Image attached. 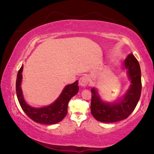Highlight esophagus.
I'll list each match as a JSON object with an SVG mask.
<instances>
[{
  "instance_id": "34e87169",
  "label": "esophagus",
  "mask_w": 154,
  "mask_h": 154,
  "mask_svg": "<svg viewBox=\"0 0 154 154\" xmlns=\"http://www.w3.org/2000/svg\"><path fill=\"white\" fill-rule=\"evenodd\" d=\"M79 85H81V86H82V87L87 86V85H88V83H89V78H88V76H85V75H84V76H82L79 79Z\"/></svg>"
}]
</instances>
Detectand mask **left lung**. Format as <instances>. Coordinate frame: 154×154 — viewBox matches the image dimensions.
<instances>
[{"label":"left lung","instance_id":"obj_1","mask_svg":"<svg viewBox=\"0 0 154 154\" xmlns=\"http://www.w3.org/2000/svg\"><path fill=\"white\" fill-rule=\"evenodd\" d=\"M124 68L127 70L130 85L123 97L116 103L104 102L96 89L93 88L91 90V113L96 120L105 123L123 120L136 107L141 94V72L139 62L132 54L124 60Z\"/></svg>","mask_w":154,"mask_h":154}]
</instances>
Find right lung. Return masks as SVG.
Segmentation results:
<instances>
[{"label":"right lung","mask_w":154,"mask_h":154,"mask_svg":"<svg viewBox=\"0 0 154 154\" xmlns=\"http://www.w3.org/2000/svg\"><path fill=\"white\" fill-rule=\"evenodd\" d=\"M23 65L17 72L16 79V94L19 103L25 113L36 123L54 124L62 121L67 114L68 104L72 96L79 91L78 81L67 85L62 90L59 97L54 102L44 107H32L26 103L23 96L21 83L22 79Z\"/></svg>","instance_id":"right-lung-1"}]
</instances>
